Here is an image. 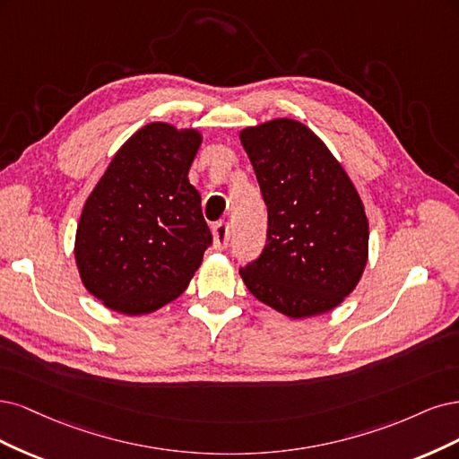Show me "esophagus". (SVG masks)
<instances>
[{"instance_id": "obj_1", "label": "esophagus", "mask_w": 459, "mask_h": 459, "mask_svg": "<svg viewBox=\"0 0 459 459\" xmlns=\"http://www.w3.org/2000/svg\"><path fill=\"white\" fill-rule=\"evenodd\" d=\"M229 238H230V227L229 223H217L213 227V247L215 249H225L227 244H229Z\"/></svg>"}]
</instances>
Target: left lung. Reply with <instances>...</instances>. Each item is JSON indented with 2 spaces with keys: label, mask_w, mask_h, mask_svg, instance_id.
Wrapping results in <instances>:
<instances>
[{
  "label": "left lung",
  "mask_w": 459,
  "mask_h": 459,
  "mask_svg": "<svg viewBox=\"0 0 459 459\" xmlns=\"http://www.w3.org/2000/svg\"><path fill=\"white\" fill-rule=\"evenodd\" d=\"M269 212L267 246L240 271L261 303L290 318L330 313L357 288L369 227L359 190L316 133L290 117L240 131Z\"/></svg>",
  "instance_id": "8db88e82"
}]
</instances>
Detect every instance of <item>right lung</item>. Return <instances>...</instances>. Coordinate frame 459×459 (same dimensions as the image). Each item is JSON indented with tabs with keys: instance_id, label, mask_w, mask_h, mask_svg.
Returning a JSON list of instances; mask_svg holds the SVG:
<instances>
[{
	"instance_id": "obj_1",
	"label": "right lung",
	"mask_w": 459,
	"mask_h": 459,
	"mask_svg": "<svg viewBox=\"0 0 459 459\" xmlns=\"http://www.w3.org/2000/svg\"><path fill=\"white\" fill-rule=\"evenodd\" d=\"M195 127L152 122L120 146L82 210L74 257L82 284L127 316L149 315L186 290L212 232L188 169Z\"/></svg>"
}]
</instances>
